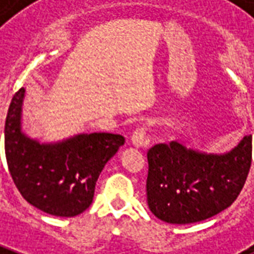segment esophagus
<instances>
[{
  "instance_id": "obj_1",
  "label": "esophagus",
  "mask_w": 254,
  "mask_h": 254,
  "mask_svg": "<svg viewBox=\"0 0 254 254\" xmlns=\"http://www.w3.org/2000/svg\"><path fill=\"white\" fill-rule=\"evenodd\" d=\"M131 143L135 147H143L146 143V128L139 127L134 131V134L131 135Z\"/></svg>"
}]
</instances>
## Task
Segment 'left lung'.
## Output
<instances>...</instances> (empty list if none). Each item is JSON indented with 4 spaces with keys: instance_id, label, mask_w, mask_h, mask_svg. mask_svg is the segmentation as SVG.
Returning <instances> with one entry per match:
<instances>
[{
    "instance_id": "left-lung-1",
    "label": "left lung",
    "mask_w": 254,
    "mask_h": 254,
    "mask_svg": "<svg viewBox=\"0 0 254 254\" xmlns=\"http://www.w3.org/2000/svg\"><path fill=\"white\" fill-rule=\"evenodd\" d=\"M147 204L158 219L175 225L204 221L233 204L252 164V135L225 154L160 143L147 153Z\"/></svg>"
}]
</instances>
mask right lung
Instances as JSON below:
<instances>
[{
	"label": "right lung",
	"mask_w": 254,
	"mask_h": 254,
	"mask_svg": "<svg viewBox=\"0 0 254 254\" xmlns=\"http://www.w3.org/2000/svg\"><path fill=\"white\" fill-rule=\"evenodd\" d=\"M25 89L13 96L5 122V155L18 192L29 204L55 216H75L92 204L101 170L125 145L118 134H78L42 143L24 134Z\"/></svg>",
	"instance_id": "1"
}]
</instances>
